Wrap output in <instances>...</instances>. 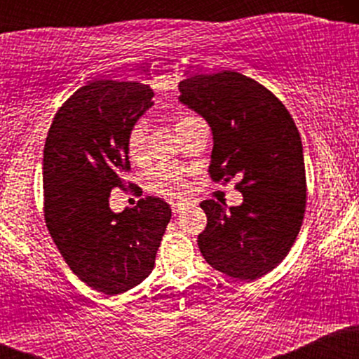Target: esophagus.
<instances>
[{
	"label": "esophagus",
	"mask_w": 359,
	"mask_h": 359,
	"mask_svg": "<svg viewBox=\"0 0 359 359\" xmlns=\"http://www.w3.org/2000/svg\"><path fill=\"white\" fill-rule=\"evenodd\" d=\"M187 205H191V203H189V201L179 199V201H175V203H172V209H174V214H179V212H182L184 209L187 208Z\"/></svg>",
	"instance_id": "obj_1"
}]
</instances>
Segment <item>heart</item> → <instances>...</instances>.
Instances as JSON below:
<instances>
[{
  "label": "heart",
  "mask_w": 359,
  "mask_h": 359,
  "mask_svg": "<svg viewBox=\"0 0 359 359\" xmlns=\"http://www.w3.org/2000/svg\"><path fill=\"white\" fill-rule=\"evenodd\" d=\"M199 119L196 114L184 113L175 118V130L177 133L185 130L191 123ZM145 142H147V130L143 123H137L130 130L126 138V148L128 155L133 162H140L145 154ZM189 170L182 167H156L148 174V189L151 192L160 194V196H175L179 194L180 189L185 185V177H187Z\"/></svg>",
  "instance_id": "obj_1"
}]
</instances>
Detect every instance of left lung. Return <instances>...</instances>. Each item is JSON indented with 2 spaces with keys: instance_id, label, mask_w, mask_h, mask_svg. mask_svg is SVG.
<instances>
[{
  "instance_id": "1",
  "label": "left lung",
  "mask_w": 359,
  "mask_h": 359,
  "mask_svg": "<svg viewBox=\"0 0 359 359\" xmlns=\"http://www.w3.org/2000/svg\"><path fill=\"white\" fill-rule=\"evenodd\" d=\"M179 89L212 130L211 179L236 177L243 194V204L229 209L201 203L208 226L197 245L212 269L257 280L280 265L302 226L307 184L297 126L271 90L240 72L191 76Z\"/></svg>"
}]
</instances>
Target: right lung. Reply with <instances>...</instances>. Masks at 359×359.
Masks as SVG:
<instances>
[{
    "label": "right lung",
    "instance_id": "1",
    "mask_svg": "<svg viewBox=\"0 0 359 359\" xmlns=\"http://www.w3.org/2000/svg\"><path fill=\"white\" fill-rule=\"evenodd\" d=\"M151 97L138 81L89 82L60 106L45 140V224L69 269L106 295L150 275L172 217L170 205L151 196L123 212L109 209L114 187H133L123 179L126 138Z\"/></svg>",
    "mask_w": 359,
    "mask_h": 359
}]
</instances>
